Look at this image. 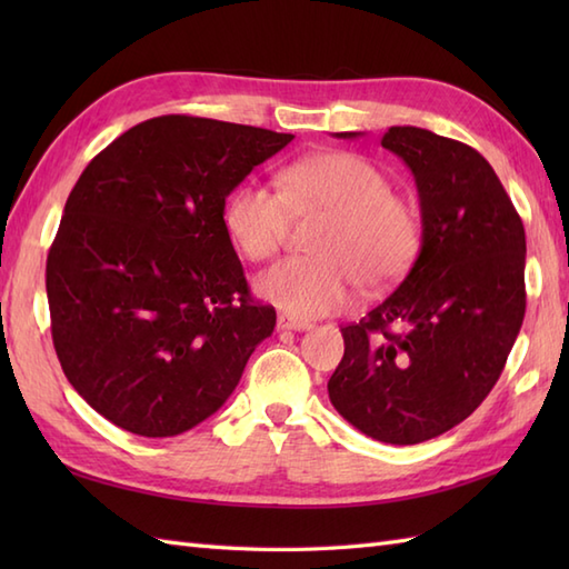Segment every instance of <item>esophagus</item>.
I'll use <instances>...</instances> for the list:
<instances>
[{
  "label": "esophagus",
  "instance_id": "1",
  "mask_svg": "<svg viewBox=\"0 0 569 569\" xmlns=\"http://www.w3.org/2000/svg\"><path fill=\"white\" fill-rule=\"evenodd\" d=\"M276 325H278V330H298V332H303V330H310V328H312V322L298 320V318H293V316H286V312H278Z\"/></svg>",
  "mask_w": 569,
  "mask_h": 569
}]
</instances>
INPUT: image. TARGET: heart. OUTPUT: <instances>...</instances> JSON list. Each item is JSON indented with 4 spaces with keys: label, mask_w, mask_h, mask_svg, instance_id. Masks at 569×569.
I'll use <instances>...</instances> for the list:
<instances>
[{
    "label": "heart",
    "mask_w": 569,
    "mask_h": 569,
    "mask_svg": "<svg viewBox=\"0 0 569 569\" xmlns=\"http://www.w3.org/2000/svg\"><path fill=\"white\" fill-rule=\"evenodd\" d=\"M286 192L244 180L224 204V227L239 251L266 261L283 249L293 210L330 212L316 257H291L263 271L257 291L296 318H316L349 303L355 288L396 286L420 251V217L379 166L357 153L330 151L286 168Z\"/></svg>",
    "instance_id": "obj_1"
}]
</instances>
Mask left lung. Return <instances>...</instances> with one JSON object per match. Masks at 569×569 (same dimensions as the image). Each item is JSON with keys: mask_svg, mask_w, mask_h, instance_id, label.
I'll use <instances>...</instances> for the list:
<instances>
[{"mask_svg": "<svg viewBox=\"0 0 569 569\" xmlns=\"http://www.w3.org/2000/svg\"><path fill=\"white\" fill-rule=\"evenodd\" d=\"M381 147L413 171L422 244L396 291L342 328L328 393L369 438L416 445L469 418L499 381L526 316V229L467 143L391 127Z\"/></svg>", "mask_w": 569, "mask_h": 569, "instance_id": "left-lung-1", "label": "left lung"}]
</instances>
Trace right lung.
<instances>
[{
    "mask_svg": "<svg viewBox=\"0 0 569 569\" xmlns=\"http://www.w3.org/2000/svg\"><path fill=\"white\" fill-rule=\"evenodd\" d=\"M293 134L166 114L100 151L48 249L60 367L117 428L173 438L220 410L276 310L249 293L224 198Z\"/></svg>",
    "mask_w": 569,
    "mask_h": 569,
    "instance_id": "add662e5",
    "label": "right lung"
}]
</instances>
